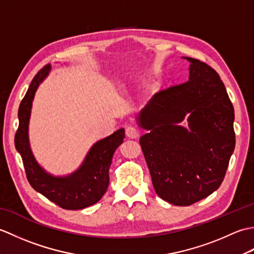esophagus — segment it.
I'll return each mask as SVG.
<instances>
[{"instance_id":"esophagus-1","label":"esophagus","mask_w":254,"mask_h":254,"mask_svg":"<svg viewBox=\"0 0 254 254\" xmlns=\"http://www.w3.org/2000/svg\"><path fill=\"white\" fill-rule=\"evenodd\" d=\"M126 134L128 138H136L138 136V132L134 127L128 126L126 128Z\"/></svg>"}]
</instances>
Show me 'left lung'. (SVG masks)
Returning a JSON list of instances; mask_svg holds the SVG:
<instances>
[{"label": "left lung", "mask_w": 254, "mask_h": 254, "mask_svg": "<svg viewBox=\"0 0 254 254\" xmlns=\"http://www.w3.org/2000/svg\"><path fill=\"white\" fill-rule=\"evenodd\" d=\"M189 80L154 95L137 116L143 154L158 196L188 206L216 191L234 153L235 112L219 75L196 59ZM187 117L188 127L180 123Z\"/></svg>", "instance_id": "1"}]
</instances>
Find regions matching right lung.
Segmentation results:
<instances>
[{
  "label": "right lung",
  "instance_id": "add662e5",
  "mask_svg": "<svg viewBox=\"0 0 254 254\" xmlns=\"http://www.w3.org/2000/svg\"><path fill=\"white\" fill-rule=\"evenodd\" d=\"M51 65L47 64L32 78L18 109V128L15 147L23 159L27 179L37 192L65 209H83L102 197L109 186V168L116 149L126 137L124 128L96 142L77 170L67 176H53L38 164L29 143V119L32 100L39 85L48 77Z\"/></svg>",
  "mask_w": 254,
  "mask_h": 254
}]
</instances>
